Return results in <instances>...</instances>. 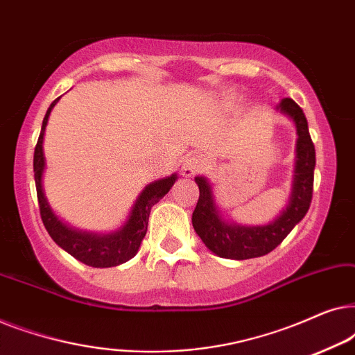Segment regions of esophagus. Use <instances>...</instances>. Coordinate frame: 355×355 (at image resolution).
Here are the masks:
<instances>
[{"instance_id":"obj_1","label":"esophagus","mask_w":355,"mask_h":355,"mask_svg":"<svg viewBox=\"0 0 355 355\" xmlns=\"http://www.w3.org/2000/svg\"><path fill=\"white\" fill-rule=\"evenodd\" d=\"M200 168H202V158L197 157V155H191V157L186 158V162L182 164V176L192 178Z\"/></svg>"}]
</instances>
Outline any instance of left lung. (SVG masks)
Wrapping results in <instances>:
<instances>
[{
	"label": "left lung",
	"mask_w": 355,
	"mask_h": 355,
	"mask_svg": "<svg viewBox=\"0 0 355 355\" xmlns=\"http://www.w3.org/2000/svg\"><path fill=\"white\" fill-rule=\"evenodd\" d=\"M276 110L293 121L297 134L293 189L289 203L278 218L265 226L227 223L218 210L210 182L203 176L196 178L200 196L192 213V226L203 244L223 259L247 260L270 254L309 211L313 192L315 147L309 134L307 118L302 108L291 98L281 100Z\"/></svg>",
	"instance_id": "obj_1"
}]
</instances>
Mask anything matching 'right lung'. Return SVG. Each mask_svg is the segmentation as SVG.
<instances>
[{"mask_svg":"<svg viewBox=\"0 0 355 355\" xmlns=\"http://www.w3.org/2000/svg\"><path fill=\"white\" fill-rule=\"evenodd\" d=\"M56 98L48 108L45 118H43L42 132L38 137L35 153H33V173H35V187L38 197V207H40L42 221L45 225L48 234L56 242L61 249L71 254L82 263L94 266V268H110V266H118L124 261L132 259L139 252L140 242L147 234L150 210L155 203H158L169 192L173 184L176 182L178 174L168 176L164 179L150 182L147 187L140 192L137 200H135L132 210L124 226L118 231L110 232V234H95V232L79 231L74 227L67 226L51 210L50 203L45 197L43 191V171H45V155H43V135L48 124V118L53 106L58 103Z\"/></svg>","mask_w":355,"mask_h":355,"instance_id":"right-lung-1","label":"right lung"}]
</instances>
